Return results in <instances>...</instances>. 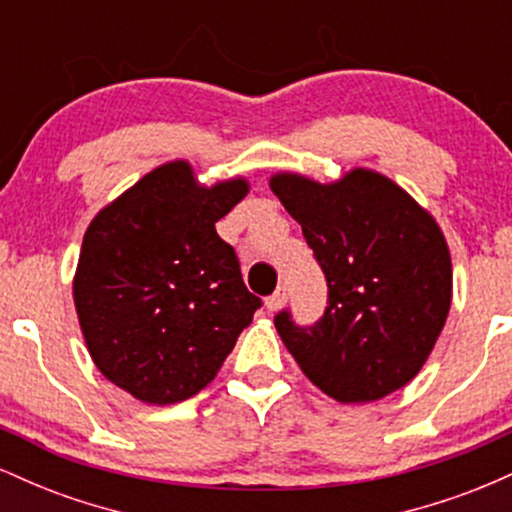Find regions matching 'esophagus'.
Returning a JSON list of instances; mask_svg holds the SVG:
<instances>
[{
  "mask_svg": "<svg viewBox=\"0 0 512 512\" xmlns=\"http://www.w3.org/2000/svg\"><path fill=\"white\" fill-rule=\"evenodd\" d=\"M284 303H286V286H279V289L267 298V310H272L274 313V310H279Z\"/></svg>",
  "mask_w": 512,
  "mask_h": 512,
  "instance_id": "esophagus-1",
  "label": "esophagus"
}]
</instances>
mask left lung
I'll use <instances>...</instances> for the list:
<instances>
[{"instance_id":"left-lung-1","label":"left lung","mask_w":512,"mask_h":512,"mask_svg":"<svg viewBox=\"0 0 512 512\" xmlns=\"http://www.w3.org/2000/svg\"><path fill=\"white\" fill-rule=\"evenodd\" d=\"M272 192L301 223L327 279L313 325L274 317L286 349L325 395L373 402L419 373L452 301L448 243L402 187L356 168L332 185L274 175Z\"/></svg>"}]
</instances>
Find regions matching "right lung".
I'll return each instance as SVG.
<instances>
[{"label":"right lung","mask_w":512,"mask_h":512,"mask_svg":"<svg viewBox=\"0 0 512 512\" xmlns=\"http://www.w3.org/2000/svg\"><path fill=\"white\" fill-rule=\"evenodd\" d=\"M245 195V180L202 187L185 161H173L88 226L76 313L93 363L132 397L173 404L197 395L262 305L216 233Z\"/></svg>","instance_id":"1"}]
</instances>
